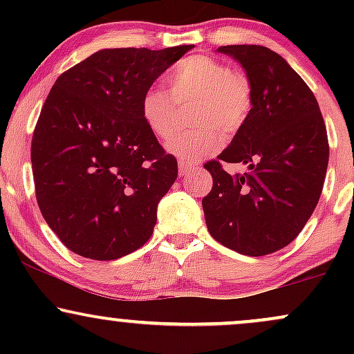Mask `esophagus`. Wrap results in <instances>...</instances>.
I'll return each mask as SVG.
<instances>
[{
    "instance_id": "1",
    "label": "esophagus",
    "mask_w": 354,
    "mask_h": 354,
    "mask_svg": "<svg viewBox=\"0 0 354 354\" xmlns=\"http://www.w3.org/2000/svg\"><path fill=\"white\" fill-rule=\"evenodd\" d=\"M178 169H180L181 176H186V174L196 171L198 166L196 165H191V163H188V161H185V160H180V161H178Z\"/></svg>"
}]
</instances>
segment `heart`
I'll return each mask as SVG.
<instances>
[{
  "mask_svg": "<svg viewBox=\"0 0 354 354\" xmlns=\"http://www.w3.org/2000/svg\"><path fill=\"white\" fill-rule=\"evenodd\" d=\"M168 93L148 88L140 101L145 124L165 140L173 133L178 106L191 104L196 128L178 133L166 143L169 153L196 163L221 148L226 138L238 135L250 120L254 104L253 83L245 73L233 71L225 61L208 55H191L168 73Z\"/></svg>",
  "mask_w": 354,
  "mask_h": 354,
  "instance_id": "heart-1",
  "label": "heart"
}]
</instances>
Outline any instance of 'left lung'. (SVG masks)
I'll use <instances>...</instances> for the list:
<instances>
[{
    "label": "left lung",
    "mask_w": 354,
    "mask_h": 354,
    "mask_svg": "<svg viewBox=\"0 0 354 354\" xmlns=\"http://www.w3.org/2000/svg\"><path fill=\"white\" fill-rule=\"evenodd\" d=\"M253 83L245 128L216 160L205 163L213 188L203 198L206 226L223 246L265 256L290 245L315 211L326 176L330 145L315 95L278 53L258 44H228ZM223 162L250 171L231 177Z\"/></svg>",
    "instance_id": "1"
}]
</instances>
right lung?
<instances>
[{"label":"right lung","mask_w":354,"mask_h":354,"mask_svg":"<svg viewBox=\"0 0 354 354\" xmlns=\"http://www.w3.org/2000/svg\"><path fill=\"white\" fill-rule=\"evenodd\" d=\"M191 48L101 50L53 84L31 165L43 218L73 253L111 261L151 238L178 161L145 124L140 101Z\"/></svg>","instance_id":"obj_1"}]
</instances>
